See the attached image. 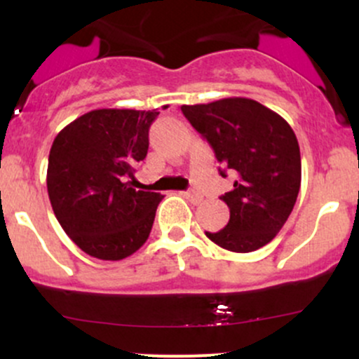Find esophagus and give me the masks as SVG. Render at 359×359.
Returning a JSON list of instances; mask_svg holds the SVG:
<instances>
[{
	"label": "esophagus",
	"instance_id": "34e87169",
	"mask_svg": "<svg viewBox=\"0 0 359 359\" xmlns=\"http://www.w3.org/2000/svg\"><path fill=\"white\" fill-rule=\"evenodd\" d=\"M184 196L187 197V199L194 204H199L201 201H203V196H201V194H197V192H184Z\"/></svg>",
	"mask_w": 359,
	"mask_h": 359
}]
</instances>
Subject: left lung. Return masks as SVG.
Returning <instances> with one entry per match:
<instances>
[{"instance_id": "left-lung-1", "label": "left lung", "mask_w": 359, "mask_h": 359, "mask_svg": "<svg viewBox=\"0 0 359 359\" xmlns=\"http://www.w3.org/2000/svg\"><path fill=\"white\" fill-rule=\"evenodd\" d=\"M184 116L208 140L224 170L236 177L221 197L229 208L226 228L205 233L234 253H250L277 236L300 189L299 142L280 114L248 97L184 104Z\"/></svg>"}]
</instances>
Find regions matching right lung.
I'll return each instance as SVG.
<instances>
[{
    "mask_svg": "<svg viewBox=\"0 0 359 359\" xmlns=\"http://www.w3.org/2000/svg\"><path fill=\"white\" fill-rule=\"evenodd\" d=\"M156 116V109H94L53 140L48 199L62 229L90 257L118 262L150 236L163 196L137 191L129 179L147 156Z\"/></svg>",
    "mask_w": 359,
    "mask_h": 359,
    "instance_id": "add662e5",
    "label": "right lung"
}]
</instances>
